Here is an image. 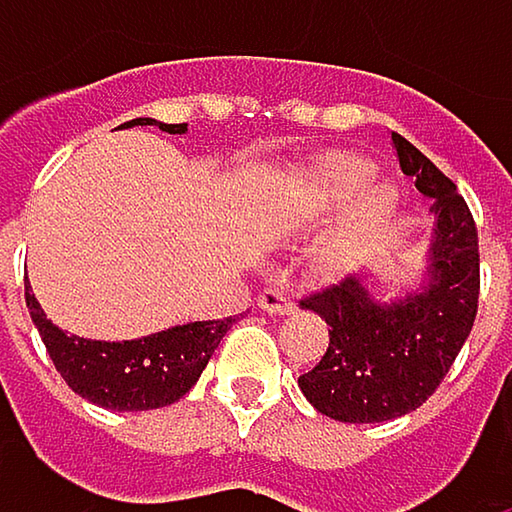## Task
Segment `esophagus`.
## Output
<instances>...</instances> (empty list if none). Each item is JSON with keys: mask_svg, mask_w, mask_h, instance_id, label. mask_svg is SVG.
Here are the masks:
<instances>
[{"mask_svg": "<svg viewBox=\"0 0 512 512\" xmlns=\"http://www.w3.org/2000/svg\"><path fill=\"white\" fill-rule=\"evenodd\" d=\"M257 305H260V311H266V314H290V311L296 308L293 296H290L287 290H278V287H266V290H260Z\"/></svg>", "mask_w": 512, "mask_h": 512, "instance_id": "34e87169", "label": "esophagus"}]
</instances>
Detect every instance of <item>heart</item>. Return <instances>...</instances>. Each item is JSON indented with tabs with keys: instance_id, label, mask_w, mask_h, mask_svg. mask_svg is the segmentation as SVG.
Instances as JSON below:
<instances>
[{
	"instance_id": "1",
	"label": "heart",
	"mask_w": 512,
	"mask_h": 512,
	"mask_svg": "<svg viewBox=\"0 0 512 512\" xmlns=\"http://www.w3.org/2000/svg\"><path fill=\"white\" fill-rule=\"evenodd\" d=\"M370 174H373V165L361 156L335 154L320 159L317 165H311L305 177H299L287 189V198H284L287 219H293L296 225H314V222L335 216L367 186ZM391 204H394V195L388 186L364 189L358 201L356 222L361 228L382 222L391 213Z\"/></svg>"
}]
</instances>
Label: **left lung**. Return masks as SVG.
Segmentation results:
<instances>
[{"label": "left lung", "mask_w": 512, "mask_h": 512, "mask_svg": "<svg viewBox=\"0 0 512 512\" xmlns=\"http://www.w3.org/2000/svg\"><path fill=\"white\" fill-rule=\"evenodd\" d=\"M403 174L433 198L430 284L406 299L376 302L356 275L308 293L299 305L329 323V347L299 376L308 403L344 424H379L418 409L460 356L477 317V225L457 183L400 133Z\"/></svg>", "instance_id": "left-lung-1"}]
</instances>
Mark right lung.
Instances as JSON below:
<instances>
[{"mask_svg": "<svg viewBox=\"0 0 512 512\" xmlns=\"http://www.w3.org/2000/svg\"><path fill=\"white\" fill-rule=\"evenodd\" d=\"M133 124L148 127L156 121L133 118L121 127H133ZM159 130L186 133V124H159ZM26 308L47 344V353L61 379L79 397L103 409H121V412L162 409L180 400L198 382L219 341L237 320V317L198 320L139 341L106 344V341H85L76 335H64L47 320L29 287H26Z\"/></svg>", "mask_w": 512, "mask_h": 512, "instance_id": "right-lung-1", "label": "right lung"}]
</instances>
